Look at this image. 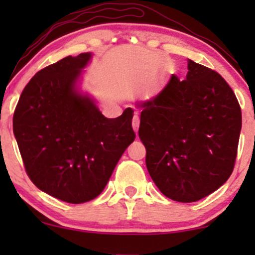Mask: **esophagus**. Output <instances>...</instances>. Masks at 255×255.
Wrapping results in <instances>:
<instances>
[{"label": "esophagus", "mask_w": 255, "mask_h": 255, "mask_svg": "<svg viewBox=\"0 0 255 255\" xmlns=\"http://www.w3.org/2000/svg\"><path fill=\"white\" fill-rule=\"evenodd\" d=\"M139 124H140L139 116L134 115L133 121H131V127H133V129H134V131H135V133H137V129H139Z\"/></svg>", "instance_id": "esophagus-1"}]
</instances>
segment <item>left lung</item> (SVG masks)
<instances>
[{
	"label": "left lung",
	"mask_w": 255,
	"mask_h": 255,
	"mask_svg": "<svg viewBox=\"0 0 255 255\" xmlns=\"http://www.w3.org/2000/svg\"><path fill=\"white\" fill-rule=\"evenodd\" d=\"M137 108L146 166L165 197L193 203L227 182L242 116L235 93L218 73L188 60L186 80L171 75L157 96Z\"/></svg>",
	"instance_id": "1"
}]
</instances>
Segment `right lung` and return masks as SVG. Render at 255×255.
<instances>
[{
	"mask_svg": "<svg viewBox=\"0 0 255 255\" xmlns=\"http://www.w3.org/2000/svg\"><path fill=\"white\" fill-rule=\"evenodd\" d=\"M92 52L45 67L26 85L13 118L25 169L40 191L71 204L97 198L135 139L127 108L107 119L81 91Z\"/></svg>",
	"mask_w": 255,
	"mask_h": 255,
	"instance_id": "obj_1",
	"label": "right lung"
}]
</instances>
